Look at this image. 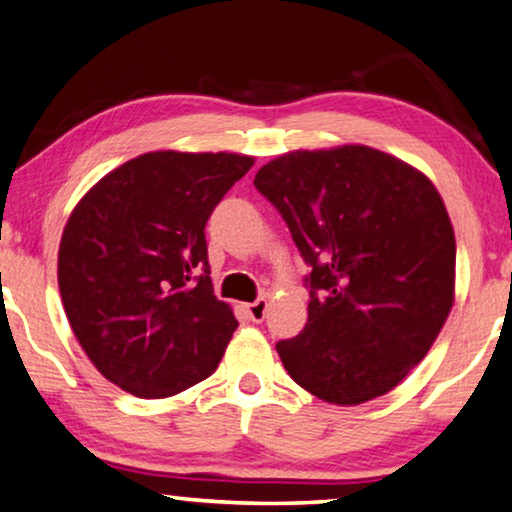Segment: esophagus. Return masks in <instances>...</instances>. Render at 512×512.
Wrapping results in <instances>:
<instances>
[{"label": "esophagus", "instance_id": "1", "mask_svg": "<svg viewBox=\"0 0 512 512\" xmlns=\"http://www.w3.org/2000/svg\"><path fill=\"white\" fill-rule=\"evenodd\" d=\"M266 310H269V301L264 299H257L255 303H248L246 305V315L253 319L255 324H259V322H264V317H266Z\"/></svg>", "mask_w": 512, "mask_h": 512}]
</instances>
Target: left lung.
Here are the masks:
<instances>
[{"label":"left lung","mask_w":512,"mask_h":512,"mask_svg":"<svg viewBox=\"0 0 512 512\" xmlns=\"http://www.w3.org/2000/svg\"><path fill=\"white\" fill-rule=\"evenodd\" d=\"M255 188L312 269L308 324L276 345L289 377L349 407L393 391L455 299V234L434 183L391 154L345 144L273 158Z\"/></svg>","instance_id":"left-lung-1"}]
</instances>
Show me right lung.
Instances as JSON below:
<instances>
[{
    "label": "right lung",
    "mask_w": 512,
    "mask_h": 512,
    "mask_svg": "<svg viewBox=\"0 0 512 512\" xmlns=\"http://www.w3.org/2000/svg\"><path fill=\"white\" fill-rule=\"evenodd\" d=\"M253 156L151 151L96 183L59 243L75 338L105 379L170 398L218 368L239 322L213 296L204 225Z\"/></svg>",
    "instance_id": "obj_1"
}]
</instances>
